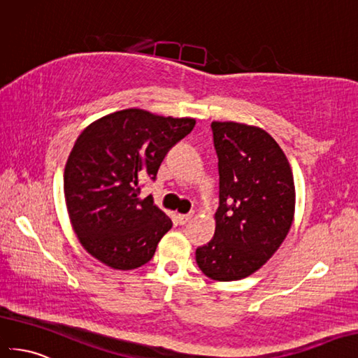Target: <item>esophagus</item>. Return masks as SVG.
<instances>
[{
	"label": "esophagus",
	"mask_w": 358,
	"mask_h": 358,
	"mask_svg": "<svg viewBox=\"0 0 358 358\" xmlns=\"http://www.w3.org/2000/svg\"><path fill=\"white\" fill-rule=\"evenodd\" d=\"M192 217H193V214H178V216H177V219H178V223H180V224H186V223H189V222L192 220Z\"/></svg>",
	"instance_id": "34e87169"
}]
</instances>
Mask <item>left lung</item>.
Wrapping results in <instances>:
<instances>
[{
    "instance_id": "1",
    "label": "left lung",
    "mask_w": 358,
    "mask_h": 358,
    "mask_svg": "<svg viewBox=\"0 0 358 358\" xmlns=\"http://www.w3.org/2000/svg\"><path fill=\"white\" fill-rule=\"evenodd\" d=\"M219 159L216 231L196 249L207 278L231 282L259 270L288 236L295 187L289 162L267 131L234 121H213Z\"/></svg>"
}]
</instances>
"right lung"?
Here are the masks:
<instances>
[{
  "label": "right lung",
  "mask_w": 358,
  "mask_h": 358,
  "mask_svg": "<svg viewBox=\"0 0 358 358\" xmlns=\"http://www.w3.org/2000/svg\"><path fill=\"white\" fill-rule=\"evenodd\" d=\"M195 118L122 109L91 122L64 169L71 227L84 249L115 270L147 264L172 222L152 198L139 199V181L156 180L168 151L195 127Z\"/></svg>",
  "instance_id": "obj_1"
}]
</instances>
